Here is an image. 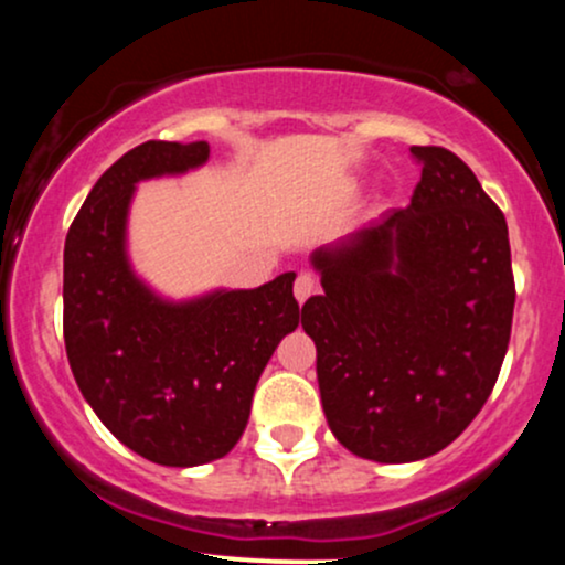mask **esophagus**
<instances>
[{
  "mask_svg": "<svg viewBox=\"0 0 565 565\" xmlns=\"http://www.w3.org/2000/svg\"><path fill=\"white\" fill-rule=\"evenodd\" d=\"M310 295H316V278L310 276V274H300L297 276V281H295V297H297V302H305L308 300Z\"/></svg>",
  "mask_w": 565,
  "mask_h": 565,
  "instance_id": "1",
  "label": "esophagus"
}]
</instances>
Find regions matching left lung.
I'll use <instances>...</instances> for the list:
<instances>
[{"label": "left lung", "mask_w": 565, "mask_h": 565, "mask_svg": "<svg viewBox=\"0 0 565 565\" xmlns=\"http://www.w3.org/2000/svg\"><path fill=\"white\" fill-rule=\"evenodd\" d=\"M412 159V204L316 249L323 295L302 305L327 423L374 462L430 457L476 419L515 308L502 210L457 153L414 146Z\"/></svg>", "instance_id": "obj_1"}]
</instances>
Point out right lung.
I'll list each match as a JSON object with an SVG mask.
<instances>
[{"label":"right lung","instance_id":"add662e5","mask_svg":"<svg viewBox=\"0 0 565 565\" xmlns=\"http://www.w3.org/2000/svg\"><path fill=\"white\" fill-rule=\"evenodd\" d=\"M210 159V142L148 140L100 174L63 249V337L71 372L121 444L167 468L225 457L278 342L300 323L295 274L257 289L167 302L125 252L135 183Z\"/></svg>","mask_w":565,"mask_h":565}]
</instances>
